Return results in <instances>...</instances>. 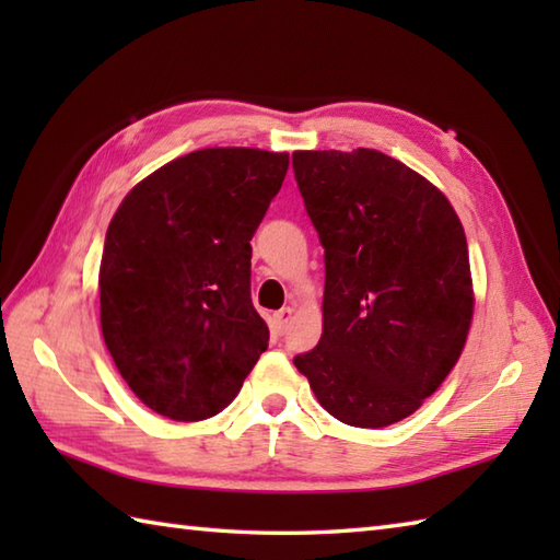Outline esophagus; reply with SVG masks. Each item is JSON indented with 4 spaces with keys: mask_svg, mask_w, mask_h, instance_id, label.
<instances>
[{
    "mask_svg": "<svg viewBox=\"0 0 560 560\" xmlns=\"http://www.w3.org/2000/svg\"><path fill=\"white\" fill-rule=\"evenodd\" d=\"M291 315H293V307H281V311H277L273 313V329L279 331V335H283V331H287V327H289V323H291Z\"/></svg>",
    "mask_w": 560,
    "mask_h": 560,
    "instance_id": "obj_1",
    "label": "esophagus"
}]
</instances>
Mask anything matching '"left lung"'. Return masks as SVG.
<instances>
[{
  "label": "left lung",
  "instance_id": "1",
  "mask_svg": "<svg viewBox=\"0 0 560 560\" xmlns=\"http://www.w3.org/2000/svg\"><path fill=\"white\" fill-rule=\"evenodd\" d=\"M293 173L325 247L323 337L293 363L341 423H397L440 387L467 341L462 223L438 187L383 151H295Z\"/></svg>",
  "mask_w": 560,
  "mask_h": 560
}]
</instances>
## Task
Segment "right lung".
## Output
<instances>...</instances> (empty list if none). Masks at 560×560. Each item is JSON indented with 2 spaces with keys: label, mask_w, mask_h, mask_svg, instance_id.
Returning a JSON list of instances; mask_svg holds the SVG:
<instances>
[{
  "label": "right lung",
  "mask_w": 560,
  "mask_h": 560,
  "mask_svg": "<svg viewBox=\"0 0 560 560\" xmlns=\"http://www.w3.org/2000/svg\"><path fill=\"white\" fill-rule=\"evenodd\" d=\"M289 153L201 149L129 192L105 233L101 329L135 395L173 421L229 407L269 347L249 299L253 235Z\"/></svg>",
  "instance_id": "add662e5"
}]
</instances>
